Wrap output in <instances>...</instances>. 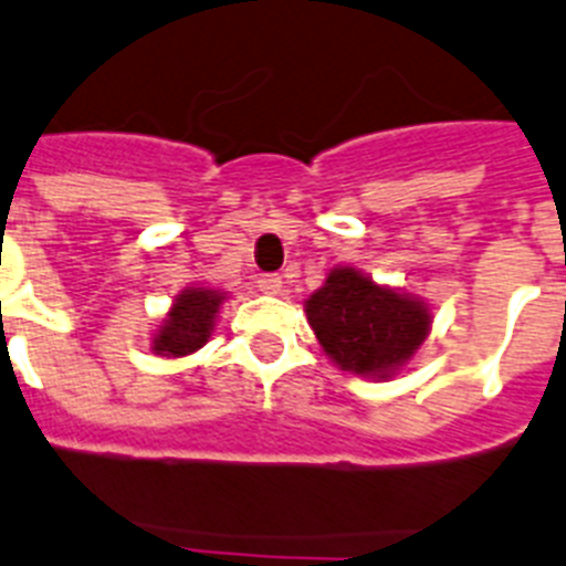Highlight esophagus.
Wrapping results in <instances>:
<instances>
[{"instance_id":"obj_1","label":"esophagus","mask_w":566,"mask_h":566,"mask_svg":"<svg viewBox=\"0 0 566 566\" xmlns=\"http://www.w3.org/2000/svg\"><path fill=\"white\" fill-rule=\"evenodd\" d=\"M256 284H259V290L268 295L282 293V276H279V273H265V276H259Z\"/></svg>"}]
</instances>
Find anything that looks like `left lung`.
I'll return each instance as SVG.
<instances>
[{
	"mask_svg": "<svg viewBox=\"0 0 566 566\" xmlns=\"http://www.w3.org/2000/svg\"><path fill=\"white\" fill-rule=\"evenodd\" d=\"M324 355L340 371L385 382L402 371L432 329L424 298L374 282L352 265H337L304 301Z\"/></svg>",
	"mask_w": 566,
	"mask_h": 566,
	"instance_id": "8db88e82",
	"label": "left lung"
}]
</instances>
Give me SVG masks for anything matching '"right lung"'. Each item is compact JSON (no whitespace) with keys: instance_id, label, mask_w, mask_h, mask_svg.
<instances>
[{"instance_id":"add662e5","label":"right lung","mask_w":566,"mask_h":566,"mask_svg":"<svg viewBox=\"0 0 566 566\" xmlns=\"http://www.w3.org/2000/svg\"><path fill=\"white\" fill-rule=\"evenodd\" d=\"M226 298H229L226 290L209 287V284L184 287L172 298L158 329L150 335L153 355L178 360V357L195 355L198 348H203L218 326L220 307Z\"/></svg>"}]
</instances>
